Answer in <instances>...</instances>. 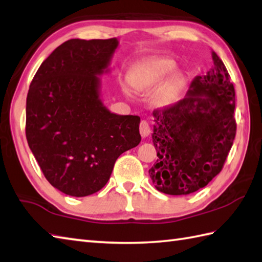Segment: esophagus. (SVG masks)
Listing matches in <instances>:
<instances>
[{
  "label": "esophagus",
  "instance_id": "esophagus-1",
  "mask_svg": "<svg viewBox=\"0 0 262 262\" xmlns=\"http://www.w3.org/2000/svg\"><path fill=\"white\" fill-rule=\"evenodd\" d=\"M140 133L142 137H147L148 135L151 134V127L148 125V122L146 120H142L140 124Z\"/></svg>",
  "mask_w": 262,
  "mask_h": 262
}]
</instances>
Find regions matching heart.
Returning <instances> with one entry per match:
<instances>
[{"instance_id": "b5f03b06", "label": "heart", "mask_w": 262, "mask_h": 262, "mask_svg": "<svg viewBox=\"0 0 262 262\" xmlns=\"http://www.w3.org/2000/svg\"><path fill=\"white\" fill-rule=\"evenodd\" d=\"M176 69V63L169 59H159L148 63L134 80V87L138 91H152L162 84L167 77ZM179 90V80L176 77L166 81L156 94L155 102L158 106H167Z\"/></svg>"}]
</instances>
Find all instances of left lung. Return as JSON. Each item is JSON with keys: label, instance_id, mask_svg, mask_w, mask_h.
Here are the masks:
<instances>
[{"label": "left lung", "instance_id": "1", "mask_svg": "<svg viewBox=\"0 0 262 262\" xmlns=\"http://www.w3.org/2000/svg\"><path fill=\"white\" fill-rule=\"evenodd\" d=\"M213 67L192 80L186 96L153 111L152 141L158 159L148 170L159 192L187 195L222 171L236 134L235 90L212 52Z\"/></svg>", "mask_w": 262, "mask_h": 262}]
</instances>
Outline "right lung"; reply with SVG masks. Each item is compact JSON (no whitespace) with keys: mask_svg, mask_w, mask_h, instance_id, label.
Returning a JSON list of instances; mask_svg holds the SVG:
<instances>
[{"mask_svg":"<svg viewBox=\"0 0 262 262\" xmlns=\"http://www.w3.org/2000/svg\"><path fill=\"white\" fill-rule=\"evenodd\" d=\"M117 38L69 39L40 64L26 103V137L49 183L67 195L96 193L121 153L141 142L138 116L111 112L100 76L110 71Z\"/></svg>","mask_w":262,"mask_h":262,"instance_id":"obj_1","label":"right lung"}]
</instances>
